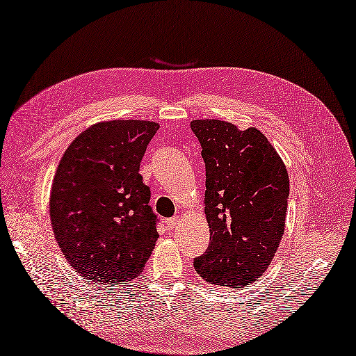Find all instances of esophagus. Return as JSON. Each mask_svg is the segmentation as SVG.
<instances>
[{"label":"esophagus","mask_w":356,"mask_h":356,"mask_svg":"<svg viewBox=\"0 0 356 356\" xmlns=\"http://www.w3.org/2000/svg\"><path fill=\"white\" fill-rule=\"evenodd\" d=\"M178 223H179L178 216H175V218H172V219H168V228L169 229H175L178 227Z\"/></svg>","instance_id":"34e87169"}]
</instances>
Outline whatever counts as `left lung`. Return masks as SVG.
Returning a JSON list of instances; mask_svg holds the SVG:
<instances>
[{"mask_svg": "<svg viewBox=\"0 0 356 356\" xmlns=\"http://www.w3.org/2000/svg\"><path fill=\"white\" fill-rule=\"evenodd\" d=\"M205 163V216L210 245L196 272L214 285L240 289L259 278L285 228L289 173L257 128L241 131L218 119L190 122Z\"/></svg>", "mask_w": 356, "mask_h": 356, "instance_id": "8db88e82", "label": "left lung"}]
</instances>
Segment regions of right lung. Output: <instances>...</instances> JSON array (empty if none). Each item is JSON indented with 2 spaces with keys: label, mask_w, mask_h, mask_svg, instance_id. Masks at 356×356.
Instances as JSON below:
<instances>
[{
  "label": "right lung",
  "mask_w": 356,
  "mask_h": 356,
  "mask_svg": "<svg viewBox=\"0 0 356 356\" xmlns=\"http://www.w3.org/2000/svg\"><path fill=\"white\" fill-rule=\"evenodd\" d=\"M159 128L133 119L95 124L58 163L51 225L65 258L89 282L136 280L151 257L159 219L138 169Z\"/></svg>",
  "instance_id": "add662e5"
}]
</instances>
